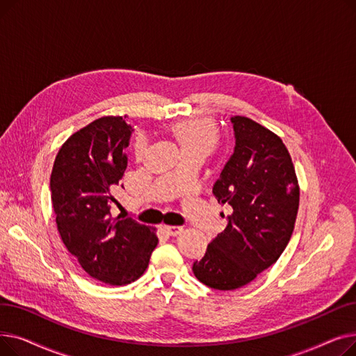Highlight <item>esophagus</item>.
Instances as JSON below:
<instances>
[{"label":"esophagus","instance_id":"1","mask_svg":"<svg viewBox=\"0 0 356 356\" xmlns=\"http://www.w3.org/2000/svg\"><path fill=\"white\" fill-rule=\"evenodd\" d=\"M164 231H165L168 235L176 236V235H179V234L183 232V227H164Z\"/></svg>","mask_w":356,"mask_h":356}]
</instances>
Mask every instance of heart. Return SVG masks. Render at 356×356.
<instances>
[{
  "mask_svg": "<svg viewBox=\"0 0 356 356\" xmlns=\"http://www.w3.org/2000/svg\"><path fill=\"white\" fill-rule=\"evenodd\" d=\"M173 131L181 144L183 152H186V149H195V148H203L209 152L216 140L215 128L207 120H186L176 124ZM144 149H145V138L138 137L136 143L137 156H141L144 153Z\"/></svg>",
  "mask_w": 356,
  "mask_h": 356,
  "instance_id": "b5f03b06",
  "label": "heart"
}]
</instances>
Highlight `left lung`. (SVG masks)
Listing matches in <instances>:
<instances>
[{
	"label": "left lung",
	"instance_id": "left-lung-1",
	"mask_svg": "<svg viewBox=\"0 0 356 356\" xmlns=\"http://www.w3.org/2000/svg\"><path fill=\"white\" fill-rule=\"evenodd\" d=\"M235 147L213 184L219 203L234 209L193 273L204 286L235 290L283 254L298 209L297 177L282 138L247 117L231 118Z\"/></svg>",
	"mask_w": 356,
	"mask_h": 356
}]
</instances>
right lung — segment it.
<instances>
[{
	"mask_svg": "<svg viewBox=\"0 0 356 356\" xmlns=\"http://www.w3.org/2000/svg\"><path fill=\"white\" fill-rule=\"evenodd\" d=\"M124 118L102 117L74 133L59 149L50 176L65 247L92 278L111 286L140 278L159 242L149 227L111 216V204L118 203L112 192L124 176L134 131Z\"/></svg>",
	"mask_w": 356,
	"mask_h": 356,
	"instance_id": "1",
	"label": "right lung"
}]
</instances>
